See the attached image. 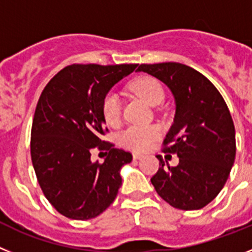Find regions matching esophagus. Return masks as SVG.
Segmentation results:
<instances>
[{"label": "esophagus", "mask_w": 252, "mask_h": 252, "mask_svg": "<svg viewBox=\"0 0 252 252\" xmlns=\"http://www.w3.org/2000/svg\"><path fill=\"white\" fill-rule=\"evenodd\" d=\"M140 158H142V156H140V154H138V153L133 154V159H140Z\"/></svg>", "instance_id": "esophagus-1"}]
</instances>
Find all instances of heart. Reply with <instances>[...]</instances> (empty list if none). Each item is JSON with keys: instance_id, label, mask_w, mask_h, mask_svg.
Here are the masks:
<instances>
[{"instance_id": "b5f03b06", "label": "heart", "mask_w": 252, "mask_h": 252, "mask_svg": "<svg viewBox=\"0 0 252 252\" xmlns=\"http://www.w3.org/2000/svg\"><path fill=\"white\" fill-rule=\"evenodd\" d=\"M131 92L149 105H158L164 99V90L157 79L151 76H142L130 84ZM101 112L104 121L109 126H117L121 122L122 103L117 93H106L101 101ZM160 137V130L157 126H129L119 137V142L126 149L134 152H144L152 147Z\"/></svg>"}]
</instances>
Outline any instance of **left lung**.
<instances>
[{"label":"left lung","mask_w":252,"mask_h":252,"mask_svg":"<svg viewBox=\"0 0 252 252\" xmlns=\"http://www.w3.org/2000/svg\"><path fill=\"white\" fill-rule=\"evenodd\" d=\"M167 85L176 99L174 123L163 140L164 153L177 154L176 167L165 165L151 178L157 193L178 210H199L220 193L235 162V126L225 100L205 75L180 63L142 64Z\"/></svg>","instance_id":"8db88e82"}]
</instances>
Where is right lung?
<instances>
[{"instance_id":"1","label":"right lung","mask_w":252,"mask_h":252,"mask_svg":"<svg viewBox=\"0 0 252 252\" xmlns=\"http://www.w3.org/2000/svg\"><path fill=\"white\" fill-rule=\"evenodd\" d=\"M137 66L69 65L40 95L31 128V160L45 197L65 217L94 219L114 202L121 168L131 162V154L101 139L109 131L101 101ZM93 149L107 151L103 163L91 162Z\"/></svg>"}]
</instances>
